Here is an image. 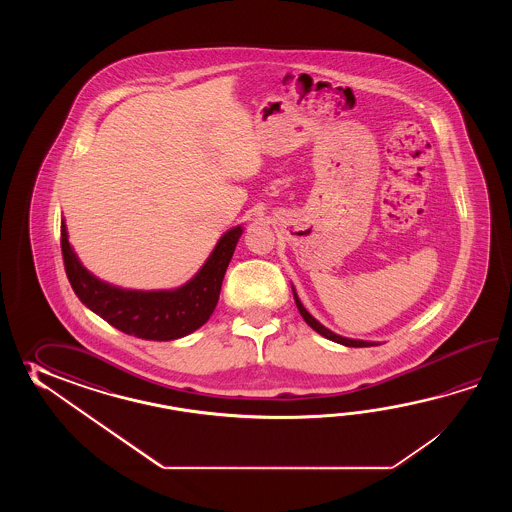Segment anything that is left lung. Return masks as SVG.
<instances>
[{"instance_id": "left-lung-1", "label": "left lung", "mask_w": 512, "mask_h": 512, "mask_svg": "<svg viewBox=\"0 0 512 512\" xmlns=\"http://www.w3.org/2000/svg\"><path fill=\"white\" fill-rule=\"evenodd\" d=\"M291 287H293V285H291ZM293 296L294 302H296V307H298L300 315H302V318H304L305 324H307V326L313 327L318 335L326 337L327 340H333V342H337V344H342V346H348V348H370V346H381V342H373V340H359V338L342 337V335L333 333L331 329H327L326 326H322V324L316 320L315 316L311 315V313L305 309L304 304L300 302V298H298V294H296V289H294V287Z\"/></svg>"}]
</instances>
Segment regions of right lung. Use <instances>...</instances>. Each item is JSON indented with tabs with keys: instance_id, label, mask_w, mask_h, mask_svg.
<instances>
[{
	"instance_id": "right-lung-1",
	"label": "right lung",
	"mask_w": 512,
	"mask_h": 512,
	"mask_svg": "<svg viewBox=\"0 0 512 512\" xmlns=\"http://www.w3.org/2000/svg\"><path fill=\"white\" fill-rule=\"evenodd\" d=\"M62 254L73 291L95 315L122 333L144 340L183 338L207 324L218 305L221 283L229 267L243 227H232L219 238L201 269L181 287L139 291L122 289L87 271L69 243L66 219H62Z\"/></svg>"
}]
</instances>
